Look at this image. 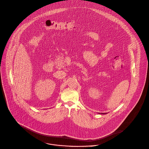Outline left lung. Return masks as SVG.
<instances>
[{
    "instance_id": "1",
    "label": "left lung",
    "mask_w": 149,
    "mask_h": 149,
    "mask_svg": "<svg viewBox=\"0 0 149 149\" xmlns=\"http://www.w3.org/2000/svg\"><path fill=\"white\" fill-rule=\"evenodd\" d=\"M101 114H104H104H106V113H101Z\"/></svg>"
}]
</instances>
